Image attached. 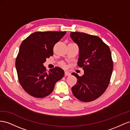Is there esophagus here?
I'll list each match as a JSON object with an SVG mask.
<instances>
[{
	"label": "esophagus",
	"instance_id": "1",
	"mask_svg": "<svg viewBox=\"0 0 130 130\" xmlns=\"http://www.w3.org/2000/svg\"><path fill=\"white\" fill-rule=\"evenodd\" d=\"M70 75H71V73H70L69 72H68L67 71H65V76H70Z\"/></svg>",
	"mask_w": 130,
	"mask_h": 130
}]
</instances>
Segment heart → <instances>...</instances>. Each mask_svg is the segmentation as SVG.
Wrapping results in <instances>:
<instances>
[{"label": "heart", "mask_w": 130, "mask_h": 130, "mask_svg": "<svg viewBox=\"0 0 130 130\" xmlns=\"http://www.w3.org/2000/svg\"><path fill=\"white\" fill-rule=\"evenodd\" d=\"M62 65H64V64H62Z\"/></svg>", "instance_id": "b5f03b06"}]
</instances>
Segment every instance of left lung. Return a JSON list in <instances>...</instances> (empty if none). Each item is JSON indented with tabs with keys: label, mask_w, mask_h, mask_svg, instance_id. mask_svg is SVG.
Returning a JSON list of instances; mask_svg holds the SVG:
<instances>
[{
	"label": "left lung",
	"mask_w": 130,
	"mask_h": 130,
	"mask_svg": "<svg viewBox=\"0 0 130 130\" xmlns=\"http://www.w3.org/2000/svg\"><path fill=\"white\" fill-rule=\"evenodd\" d=\"M70 37L79 47L77 64L84 70L82 76L72 73L77 79L72 92L81 101H94L103 94L109 83L113 69L110 49L97 36L71 32Z\"/></svg>",
	"instance_id": "8db88e82"
}]
</instances>
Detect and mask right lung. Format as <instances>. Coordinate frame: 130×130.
I'll return each mask as SVG.
<instances>
[{"label":"right lung","instance_id":"1","mask_svg":"<svg viewBox=\"0 0 130 130\" xmlns=\"http://www.w3.org/2000/svg\"><path fill=\"white\" fill-rule=\"evenodd\" d=\"M66 31H37L21 44L16 60L18 78L28 94L42 98L53 91L55 83L64 76L59 67L47 72L43 63L53 54V47Z\"/></svg>","mask_w":130,"mask_h":130}]
</instances>
